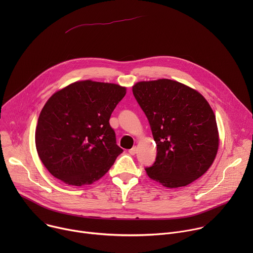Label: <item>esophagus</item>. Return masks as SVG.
<instances>
[{"instance_id":"34e87169","label":"esophagus","mask_w":253,"mask_h":253,"mask_svg":"<svg viewBox=\"0 0 253 253\" xmlns=\"http://www.w3.org/2000/svg\"><path fill=\"white\" fill-rule=\"evenodd\" d=\"M129 153H130L131 155H135V154L137 153V147H136V146L132 147V148L129 150Z\"/></svg>"}]
</instances>
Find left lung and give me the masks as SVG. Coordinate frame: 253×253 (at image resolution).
Here are the masks:
<instances>
[{"instance_id": "1", "label": "left lung", "mask_w": 253, "mask_h": 253, "mask_svg": "<svg viewBox=\"0 0 253 253\" xmlns=\"http://www.w3.org/2000/svg\"><path fill=\"white\" fill-rule=\"evenodd\" d=\"M133 95L145 113L157 145L145 170L168 188L186 186L212 165L218 150L215 115L197 91L169 79L138 82Z\"/></svg>"}]
</instances>
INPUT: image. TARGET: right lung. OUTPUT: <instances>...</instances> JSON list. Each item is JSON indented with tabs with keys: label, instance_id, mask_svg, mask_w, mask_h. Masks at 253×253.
<instances>
[{
	"label": "right lung",
	"instance_id": "1",
	"mask_svg": "<svg viewBox=\"0 0 253 253\" xmlns=\"http://www.w3.org/2000/svg\"><path fill=\"white\" fill-rule=\"evenodd\" d=\"M126 88L79 81L56 92L40 113L35 141L38 155L56 178L74 186L99 180L123 152L109 119Z\"/></svg>",
	"mask_w": 253,
	"mask_h": 253
}]
</instances>
